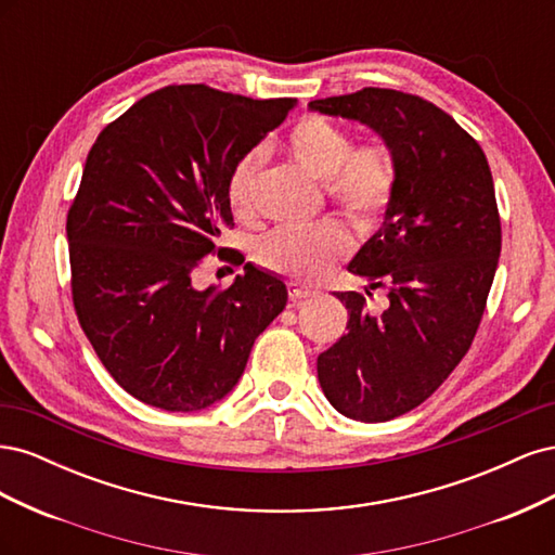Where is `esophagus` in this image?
<instances>
[{
	"mask_svg": "<svg viewBox=\"0 0 555 555\" xmlns=\"http://www.w3.org/2000/svg\"><path fill=\"white\" fill-rule=\"evenodd\" d=\"M287 289H289V298H292V300H304V298H308V296L314 294L312 289L300 287V284H296V282H289Z\"/></svg>",
	"mask_w": 555,
	"mask_h": 555,
	"instance_id": "obj_1",
	"label": "esophagus"
}]
</instances>
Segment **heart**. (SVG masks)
<instances>
[{
    "label": "heart",
    "mask_w": 555,
    "mask_h": 555,
    "mask_svg": "<svg viewBox=\"0 0 555 555\" xmlns=\"http://www.w3.org/2000/svg\"><path fill=\"white\" fill-rule=\"evenodd\" d=\"M284 153L300 169L324 180L326 192L349 224L371 233L391 210L398 190V162L389 143L354 145L351 131L322 115H304L282 141ZM261 166L259 150H249L227 176V204L236 215L255 208V180ZM347 231L335 222L312 227H278L251 247V259L266 271L296 282L322 280L349 251Z\"/></svg>",
    "instance_id": "b5f03b06"
}]
</instances>
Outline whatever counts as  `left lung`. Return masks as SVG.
<instances>
[{
  "label": "left lung",
  "instance_id": "left-lung-1",
  "mask_svg": "<svg viewBox=\"0 0 555 555\" xmlns=\"http://www.w3.org/2000/svg\"><path fill=\"white\" fill-rule=\"evenodd\" d=\"M310 108L373 127L398 162L393 206L349 263L389 308L371 314L363 294H335L347 335L317 359L335 410L389 422L435 393L475 340L502 245L493 176L479 143L416 94L363 88Z\"/></svg>",
  "mask_w": 555,
  "mask_h": 555
}]
</instances>
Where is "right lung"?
Listing matches in <instances>:
<instances>
[{"label":"right lung","mask_w":555,"mask_h":555,"mask_svg":"<svg viewBox=\"0 0 555 555\" xmlns=\"http://www.w3.org/2000/svg\"><path fill=\"white\" fill-rule=\"evenodd\" d=\"M294 99H249L166 86L99 133L66 212L72 298L99 361L127 393L196 412L241 379L257 335L287 306V287L245 266L231 287L192 284L233 227L231 166L282 125ZM245 259H241L243 263Z\"/></svg>","instance_id":"obj_1"}]
</instances>
